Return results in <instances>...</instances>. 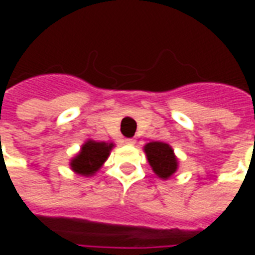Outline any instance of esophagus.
I'll return each mask as SVG.
<instances>
[{
	"label": "esophagus",
	"mask_w": 255,
	"mask_h": 255,
	"mask_svg": "<svg viewBox=\"0 0 255 255\" xmlns=\"http://www.w3.org/2000/svg\"><path fill=\"white\" fill-rule=\"evenodd\" d=\"M124 143L128 144V146H133V144L136 143V140H135V139H132V138H128V139H126V140H124Z\"/></svg>",
	"instance_id": "1"
}]
</instances>
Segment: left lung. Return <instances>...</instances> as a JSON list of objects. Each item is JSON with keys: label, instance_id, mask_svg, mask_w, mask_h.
Listing matches in <instances>:
<instances>
[{"label": "left lung", "instance_id": "obj_1", "mask_svg": "<svg viewBox=\"0 0 255 255\" xmlns=\"http://www.w3.org/2000/svg\"><path fill=\"white\" fill-rule=\"evenodd\" d=\"M143 150L151 169L158 177L166 180L177 171L176 155L168 143L150 142L144 146Z\"/></svg>", "mask_w": 255, "mask_h": 255}]
</instances>
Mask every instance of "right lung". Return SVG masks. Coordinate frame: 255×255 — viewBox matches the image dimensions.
<instances>
[{
	"mask_svg": "<svg viewBox=\"0 0 255 255\" xmlns=\"http://www.w3.org/2000/svg\"><path fill=\"white\" fill-rule=\"evenodd\" d=\"M113 146H115L113 143L97 142V140L89 139L87 142H84L78 154L71 160L69 165L72 168V171L76 172L78 175L86 177L93 176L108 160Z\"/></svg>",
	"mask_w": 255,
	"mask_h": 255,
	"instance_id": "obj_1",
	"label": "right lung"
}]
</instances>
